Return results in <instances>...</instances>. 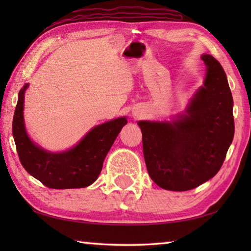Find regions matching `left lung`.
<instances>
[{"label": "left lung", "instance_id": "left-lung-1", "mask_svg": "<svg viewBox=\"0 0 251 251\" xmlns=\"http://www.w3.org/2000/svg\"><path fill=\"white\" fill-rule=\"evenodd\" d=\"M204 86L183 115L172 123L140 121L143 156L151 179L162 189L188 191L219 172L234 137L233 98L226 72L202 55Z\"/></svg>", "mask_w": 251, "mask_h": 251}]
</instances>
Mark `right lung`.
Instances as JSON below:
<instances>
[{"mask_svg":"<svg viewBox=\"0 0 251 251\" xmlns=\"http://www.w3.org/2000/svg\"><path fill=\"white\" fill-rule=\"evenodd\" d=\"M26 87L28 84L20 89L13 119V136L24 168L50 189H78L95 182L106 154L127 124L126 117L94 127L69 151L50 153L35 146L25 132L23 110Z\"/></svg>","mask_w":251,"mask_h":251,"instance_id":"add662e5","label":"right lung"}]
</instances>
